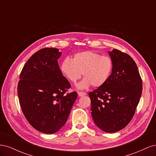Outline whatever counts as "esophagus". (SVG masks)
Listing matches in <instances>:
<instances>
[{
  "label": "esophagus",
  "mask_w": 156,
  "mask_h": 156,
  "mask_svg": "<svg viewBox=\"0 0 156 156\" xmlns=\"http://www.w3.org/2000/svg\"><path fill=\"white\" fill-rule=\"evenodd\" d=\"M78 95L79 96H84L86 95V93L84 92H78Z\"/></svg>",
  "instance_id": "esophagus-1"
}]
</instances>
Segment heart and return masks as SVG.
<instances>
[{
    "instance_id": "heart-1",
    "label": "heart",
    "mask_w": 156,
    "mask_h": 156,
    "mask_svg": "<svg viewBox=\"0 0 156 156\" xmlns=\"http://www.w3.org/2000/svg\"><path fill=\"white\" fill-rule=\"evenodd\" d=\"M113 68L111 57L101 56L91 51L75 54L73 59L66 58L60 66V70L70 82L75 83L81 77H84L77 84L79 89L92 85L100 87L109 79Z\"/></svg>"
}]
</instances>
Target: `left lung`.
<instances>
[{
	"label": "left lung",
	"instance_id": "1",
	"mask_svg": "<svg viewBox=\"0 0 156 156\" xmlns=\"http://www.w3.org/2000/svg\"><path fill=\"white\" fill-rule=\"evenodd\" d=\"M113 62L111 76L88 96L96 125L107 133L119 131L133 117L142 94L138 68L129 55L118 49L108 52Z\"/></svg>",
	"mask_w": 156,
	"mask_h": 156
}]
</instances>
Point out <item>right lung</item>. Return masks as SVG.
<instances>
[{"mask_svg": "<svg viewBox=\"0 0 156 156\" xmlns=\"http://www.w3.org/2000/svg\"><path fill=\"white\" fill-rule=\"evenodd\" d=\"M56 48L37 51L23 66L17 85L22 111L36 130L52 134L66 122L77 93H67L71 84L62 75Z\"/></svg>", "mask_w": 156, "mask_h": 156, "instance_id": "1", "label": "right lung"}]
</instances>
